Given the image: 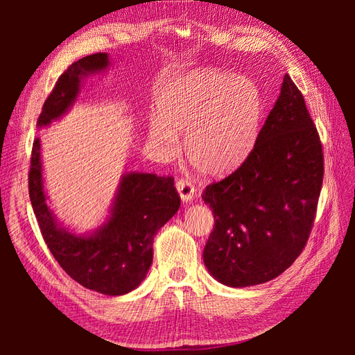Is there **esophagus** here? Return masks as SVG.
Here are the masks:
<instances>
[{"label": "esophagus", "instance_id": "1", "mask_svg": "<svg viewBox=\"0 0 355 355\" xmlns=\"http://www.w3.org/2000/svg\"><path fill=\"white\" fill-rule=\"evenodd\" d=\"M176 189L179 192V196L182 198V201H191L194 198V185L191 184V180L185 179V178H180L176 180Z\"/></svg>", "mask_w": 355, "mask_h": 355}]
</instances>
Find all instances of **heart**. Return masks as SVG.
Returning <instances> with one entry per match:
<instances>
[{"instance_id":"1","label":"heart","mask_w":355,"mask_h":355,"mask_svg":"<svg viewBox=\"0 0 355 355\" xmlns=\"http://www.w3.org/2000/svg\"><path fill=\"white\" fill-rule=\"evenodd\" d=\"M259 93L244 77L219 71H194L161 93L149 137L173 154L178 133H185V155L200 173L216 176L237 166L257 132Z\"/></svg>"}]
</instances>
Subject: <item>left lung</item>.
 Returning a JSON list of instances; mask_svg holds the SVG:
<instances>
[{"label": "left lung", "mask_w": 355, "mask_h": 355, "mask_svg": "<svg viewBox=\"0 0 355 355\" xmlns=\"http://www.w3.org/2000/svg\"><path fill=\"white\" fill-rule=\"evenodd\" d=\"M323 173L318 132L286 73L250 154L202 192L214 216L202 252L209 272L230 287L262 284L284 272L313 230Z\"/></svg>", "instance_id": "1"}]
</instances>
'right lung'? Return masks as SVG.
Wrapping results in <instances>:
<instances>
[{
  "instance_id": "add662e5",
  "label": "right lung",
  "mask_w": 355,
  "mask_h": 355,
  "mask_svg": "<svg viewBox=\"0 0 355 355\" xmlns=\"http://www.w3.org/2000/svg\"><path fill=\"white\" fill-rule=\"evenodd\" d=\"M106 53L85 56L63 72L38 116L49 125L75 102L84 77L106 69ZM40 139L32 145L29 198L51 254L72 280L103 295L120 296L144 282L153 263L155 234L179 210L180 197L171 176L127 173L123 176L110 219L92 235L63 230L46 202L41 175Z\"/></svg>"
}]
</instances>
